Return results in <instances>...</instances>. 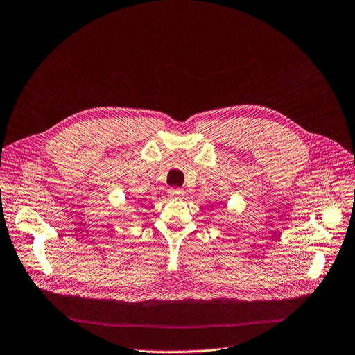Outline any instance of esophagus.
<instances>
[{"mask_svg":"<svg viewBox=\"0 0 355 355\" xmlns=\"http://www.w3.org/2000/svg\"><path fill=\"white\" fill-rule=\"evenodd\" d=\"M168 195H170V198H181L184 195V191H182V188H170Z\"/></svg>","mask_w":355,"mask_h":355,"instance_id":"obj_1","label":"esophagus"}]
</instances>
